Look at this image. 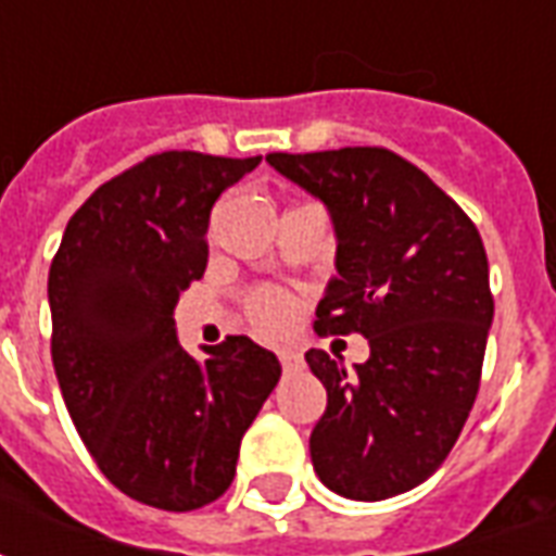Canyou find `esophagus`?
I'll return each mask as SVG.
<instances>
[{"mask_svg":"<svg viewBox=\"0 0 556 556\" xmlns=\"http://www.w3.org/2000/svg\"><path fill=\"white\" fill-rule=\"evenodd\" d=\"M279 363H282V369H286V372H291V369H301L303 357L298 354V351L282 349V351H279Z\"/></svg>","mask_w":556,"mask_h":556,"instance_id":"34e87169","label":"esophagus"}]
</instances>
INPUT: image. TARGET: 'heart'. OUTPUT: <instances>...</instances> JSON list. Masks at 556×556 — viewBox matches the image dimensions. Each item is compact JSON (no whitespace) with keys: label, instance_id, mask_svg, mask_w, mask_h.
<instances>
[{"label":"heart","instance_id":"1","mask_svg":"<svg viewBox=\"0 0 556 556\" xmlns=\"http://www.w3.org/2000/svg\"><path fill=\"white\" fill-rule=\"evenodd\" d=\"M247 313L253 318L255 327H262L267 333H279L291 325L294 318V303L289 294L274 289H258L247 298Z\"/></svg>","mask_w":556,"mask_h":556}]
</instances>
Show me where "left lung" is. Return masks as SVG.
<instances>
[{"label": "left lung", "instance_id": "1", "mask_svg": "<svg viewBox=\"0 0 556 556\" xmlns=\"http://www.w3.org/2000/svg\"><path fill=\"white\" fill-rule=\"evenodd\" d=\"M321 199L337 274L315 330L369 339L354 372L306 351L327 408L309 434L318 479L351 501H387L443 465L473 408L494 298L489 258L462 207L387 148L267 154Z\"/></svg>", "mask_w": 556, "mask_h": 556}]
</instances>
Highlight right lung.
Instances as JSON below:
<instances>
[{
  "instance_id": "1",
  "label": "right lung",
  "mask_w": 556,
  "mask_h": 556,
  "mask_svg": "<svg viewBox=\"0 0 556 556\" xmlns=\"http://www.w3.org/2000/svg\"><path fill=\"white\" fill-rule=\"evenodd\" d=\"M262 157L163 151L83 202L50 265L53 366L67 414L115 489L166 513L217 501L282 366L250 337L195 361L175 303L207 265L219 193Z\"/></svg>"
}]
</instances>
